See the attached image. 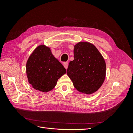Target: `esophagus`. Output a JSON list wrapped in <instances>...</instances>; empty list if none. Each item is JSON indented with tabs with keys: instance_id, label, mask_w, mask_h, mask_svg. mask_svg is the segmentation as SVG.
<instances>
[{
	"instance_id": "esophagus-1",
	"label": "esophagus",
	"mask_w": 133,
	"mask_h": 133,
	"mask_svg": "<svg viewBox=\"0 0 133 133\" xmlns=\"http://www.w3.org/2000/svg\"><path fill=\"white\" fill-rule=\"evenodd\" d=\"M63 65H64V66L65 67V68L66 69H67V68H68V62H65V63H64V64H63Z\"/></svg>"
}]
</instances>
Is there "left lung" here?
Segmentation results:
<instances>
[{
    "label": "left lung",
    "instance_id": "8db88e82",
    "mask_svg": "<svg viewBox=\"0 0 133 133\" xmlns=\"http://www.w3.org/2000/svg\"><path fill=\"white\" fill-rule=\"evenodd\" d=\"M74 59L69 63L66 73L75 89L87 94L97 91L106 75L103 56L93 44L79 42L74 46Z\"/></svg>",
    "mask_w": 133,
    "mask_h": 133
}]
</instances>
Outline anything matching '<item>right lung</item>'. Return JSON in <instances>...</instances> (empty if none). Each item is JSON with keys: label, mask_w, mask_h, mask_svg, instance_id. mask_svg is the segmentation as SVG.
Instances as JSON below:
<instances>
[{"label": "right lung", "mask_w": 133, "mask_h": 133, "mask_svg": "<svg viewBox=\"0 0 133 133\" xmlns=\"http://www.w3.org/2000/svg\"><path fill=\"white\" fill-rule=\"evenodd\" d=\"M26 70L29 83L35 89L43 92L53 89L58 79L66 73L65 68L44 45L38 46L32 53Z\"/></svg>", "instance_id": "obj_1"}]
</instances>
